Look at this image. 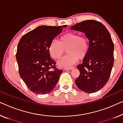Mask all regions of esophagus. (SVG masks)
Instances as JSON below:
<instances>
[{
  "instance_id": "1",
  "label": "esophagus",
  "mask_w": 123,
  "mask_h": 123,
  "mask_svg": "<svg viewBox=\"0 0 123 123\" xmlns=\"http://www.w3.org/2000/svg\"><path fill=\"white\" fill-rule=\"evenodd\" d=\"M74 67H66V68H64L63 69L64 70H66V71H67V70H71V69H72L74 68Z\"/></svg>"
}]
</instances>
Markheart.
Returning a JSON list of instances; mask_svg holds the SVG:
<instances>
[{
  "mask_svg": "<svg viewBox=\"0 0 123 123\" xmlns=\"http://www.w3.org/2000/svg\"><path fill=\"white\" fill-rule=\"evenodd\" d=\"M88 42L85 36L74 32H68L61 36L60 41L53 40L49 47L52 58L59 60L66 50L68 54L58 62L60 66L69 67L77 62L78 58H85L88 52Z\"/></svg>",
  "mask_w": 123,
  "mask_h": 123,
  "instance_id": "1",
  "label": "heart"
}]
</instances>
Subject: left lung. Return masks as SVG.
<instances>
[{
	"label": "left lung",
	"instance_id": "left-lung-1",
	"mask_svg": "<svg viewBox=\"0 0 123 123\" xmlns=\"http://www.w3.org/2000/svg\"><path fill=\"white\" fill-rule=\"evenodd\" d=\"M71 29L83 32L89 40L88 52L77 66L80 74L75 83L80 90L92 93L107 83L114 64V43L103 24L94 20L77 23Z\"/></svg>",
	"mask_w": 123,
	"mask_h": 123
}]
</instances>
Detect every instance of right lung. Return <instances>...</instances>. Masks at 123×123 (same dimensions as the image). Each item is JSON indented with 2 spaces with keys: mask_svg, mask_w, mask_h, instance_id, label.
Listing matches in <instances>:
<instances>
[{
  "mask_svg": "<svg viewBox=\"0 0 123 123\" xmlns=\"http://www.w3.org/2000/svg\"><path fill=\"white\" fill-rule=\"evenodd\" d=\"M66 26H40L20 40L16 54L19 74L33 93L47 94L57 83L62 70L56 68V63L50 57L49 47Z\"/></svg>",
  "mask_w": 123,
  "mask_h": 123,
  "instance_id": "right-lung-1",
  "label": "right lung"
}]
</instances>
